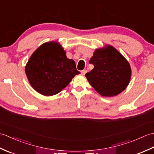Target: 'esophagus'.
Segmentation results:
<instances>
[{"label":"esophagus","instance_id":"34e87169","mask_svg":"<svg viewBox=\"0 0 154 154\" xmlns=\"http://www.w3.org/2000/svg\"><path fill=\"white\" fill-rule=\"evenodd\" d=\"M87 71L86 69H83V70L81 71V74H82L83 75H85V73H87Z\"/></svg>","mask_w":154,"mask_h":154}]
</instances>
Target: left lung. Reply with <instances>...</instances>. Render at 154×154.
Wrapping results in <instances>:
<instances>
[{
  "label": "left lung",
  "instance_id": "obj_1",
  "mask_svg": "<svg viewBox=\"0 0 154 154\" xmlns=\"http://www.w3.org/2000/svg\"><path fill=\"white\" fill-rule=\"evenodd\" d=\"M89 63L94 68L85 77L100 95L116 96L128 85L132 75L130 63L112 45L96 49Z\"/></svg>",
  "mask_w": 154,
  "mask_h": 154
}]
</instances>
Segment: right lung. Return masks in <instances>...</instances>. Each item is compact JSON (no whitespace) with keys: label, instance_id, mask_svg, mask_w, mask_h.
I'll return each instance as SVG.
<instances>
[{"label":"right lung","instance_id":"1","mask_svg":"<svg viewBox=\"0 0 154 154\" xmlns=\"http://www.w3.org/2000/svg\"><path fill=\"white\" fill-rule=\"evenodd\" d=\"M25 72L32 88L44 96L61 92L80 74L74 60L68 59L63 47L53 41L42 44L32 54Z\"/></svg>","mask_w":154,"mask_h":154}]
</instances>
